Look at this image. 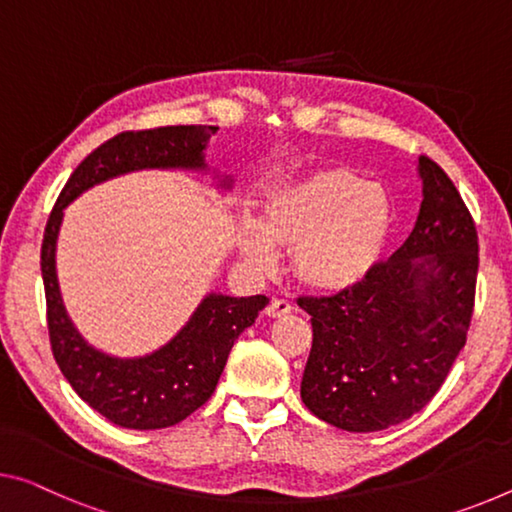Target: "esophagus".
<instances>
[{
	"mask_svg": "<svg viewBox=\"0 0 512 512\" xmlns=\"http://www.w3.org/2000/svg\"><path fill=\"white\" fill-rule=\"evenodd\" d=\"M293 309H295V304L290 302V300H286V297H272L270 304H267L265 313L270 318H281V316H286V313H290Z\"/></svg>",
	"mask_w": 512,
	"mask_h": 512,
	"instance_id": "34e87169",
	"label": "esophagus"
}]
</instances>
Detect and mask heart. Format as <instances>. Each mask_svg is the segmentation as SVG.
<instances>
[{
    "instance_id": "b5f03b06",
    "label": "heart",
    "mask_w": 512,
    "mask_h": 512,
    "mask_svg": "<svg viewBox=\"0 0 512 512\" xmlns=\"http://www.w3.org/2000/svg\"><path fill=\"white\" fill-rule=\"evenodd\" d=\"M389 233L387 192L348 169H325L274 190L267 201V226L247 224L242 251L258 267H272L279 240L295 247L302 281L318 290H343L373 272Z\"/></svg>"
}]
</instances>
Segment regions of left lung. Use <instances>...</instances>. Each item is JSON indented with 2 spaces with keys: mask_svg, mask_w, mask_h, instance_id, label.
I'll return each instance as SVG.
<instances>
[{
  "mask_svg": "<svg viewBox=\"0 0 512 512\" xmlns=\"http://www.w3.org/2000/svg\"><path fill=\"white\" fill-rule=\"evenodd\" d=\"M416 226L357 286L300 297L313 343L302 400L318 419L377 432L421 412L467 343L474 316L478 233L446 171L419 157Z\"/></svg>",
  "mask_w": 512,
  "mask_h": 512,
  "instance_id": "1",
  "label": "left lung"
}]
</instances>
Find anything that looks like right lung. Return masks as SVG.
Segmentation results:
<instances>
[{
  "label": "right lung",
  "instance_id": "add662e5",
  "mask_svg": "<svg viewBox=\"0 0 512 512\" xmlns=\"http://www.w3.org/2000/svg\"><path fill=\"white\" fill-rule=\"evenodd\" d=\"M215 125H167L121 132L86 155L47 219L41 272L47 304V332L52 355L70 387L84 403L121 428L157 430L176 426L194 414L215 391L233 341L254 325L265 295H208L178 336L153 355L116 359L91 348L70 322L61 302L54 251L64 208L102 180L137 169H206L203 148ZM224 180V187H229Z\"/></svg>",
  "mask_w": 512,
  "mask_h": 512
}]
</instances>
